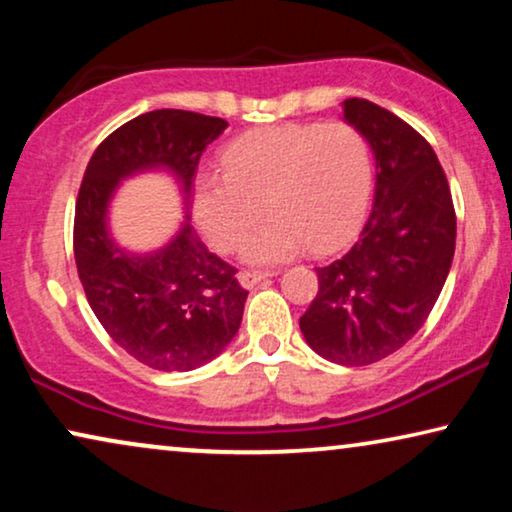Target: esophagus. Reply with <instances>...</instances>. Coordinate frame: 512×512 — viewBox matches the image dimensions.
Here are the masks:
<instances>
[{
	"label": "esophagus",
	"mask_w": 512,
	"mask_h": 512,
	"mask_svg": "<svg viewBox=\"0 0 512 512\" xmlns=\"http://www.w3.org/2000/svg\"><path fill=\"white\" fill-rule=\"evenodd\" d=\"M265 277H270V272H258V270H242L237 279H240V284L244 289H254L258 282H263Z\"/></svg>",
	"instance_id": "esophagus-1"
}]
</instances>
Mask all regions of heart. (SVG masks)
Wrapping results in <instances>:
<instances>
[{"label":"heart","instance_id":"heart-1","mask_svg":"<svg viewBox=\"0 0 512 512\" xmlns=\"http://www.w3.org/2000/svg\"><path fill=\"white\" fill-rule=\"evenodd\" d=\"M223 172L195 174L193 219L216 251L242 244L251 263H277L305 247L333 251L366 216L373 156L349 123L268 125L237 137L221 156Z\"/></svg>","mask_w":512,"mask_h":512}]
</instances>
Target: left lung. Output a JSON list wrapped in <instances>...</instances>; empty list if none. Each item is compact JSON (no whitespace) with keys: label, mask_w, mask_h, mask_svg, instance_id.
Instances as JSON below:
<instances>
[{"label":"left lung","mask_w":512,"mask_h":512,"mask_svg":"<svg viewBox=\"0 0 512 512\" xmlns=\"http://www.w3.org/2000/svg\"><path fill=\"white\" fill-rule=\"evenodd\" d=\"M342 111L375 153V200L354 247L317 268L300 331L324 359L368 366L424 326L450 272L457 216L443 167L415 128L359 97Z\"/></svg>","instance_id":"obj_1"}]
</instances>
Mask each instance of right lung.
<instances>
[{
	"label": "right lung",
	"instance_id": "obj_1",
	"mask_svg": "<svg viewBox=\"0 0 512 512\" xmlns=\"http://www.w3.org/2000/svg\"><path fill=\"white\" fill-rule=\"evenodd\" d=\"M226 128L195 111H149L111 132L83 174L74 214L83 291L111 340L153 370L186 373L219 356L240 328L247 291L188 216L163 249H121L109 235V202L123 179L146 170L172 172L188 200L202 151Z\"/></svg>",
	"mask_w": 512,
	"mask_h": 512
}]
</instances>
